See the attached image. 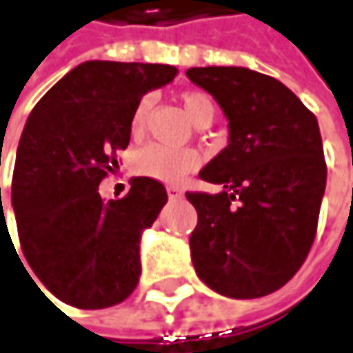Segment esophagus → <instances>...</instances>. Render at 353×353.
<instances>
[{
    "mask_svg": "<svg viewBox=\"0 0 353 353\" xmlns=\"http://www.w3.org/2000/svg\"><path fill=\"white\" fill-rule=\"evenodd\" d=\"M168 197H170V199H181V197H183V191L179 188L170 185V188H168Z\"/></svg>",
    "mask_w": 353,
    "mask_h": 353,
    "instance_id": "esophagus-1",
    "label": "esophagus"
}]
</instances>
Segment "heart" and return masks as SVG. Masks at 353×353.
<instances>
[{
    "label": "heart",
    "mask_w": 353,
    "mask_h": 353,
    "mask_svg": "<svg viewBox=\"0 0 353 353\" xmlns=\"http://www.w3.org/2000/svg\"><path fill=\"white\" fill-rule=\"evenodd\" d=\"M181 103L195 127L213 123L216 107H214L213 97L209 93L189 90V92L181 93ZM150 111H152V97L140 99V103L134 107L132 117H130V137L132 139H140L144 134ZM199 164V156L193 150H170V148L158 146V144H150L137 152L132 170L139 176L152 177V179L164 181V183H179L183 177L195 172Z\"/></svg>",
    "instance_id": "b5f03b06"
}]
</instances>
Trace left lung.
I'll return each mask as SVG.
<instances>
[{"mask_svg":"<svg viewBox=\"0 0 353 353\" xmlns=\"http://www.w3.org/2000/svg\"><path fill=\"white\" fill-rule=\"evenodd\" d=\"M223 107L230 142L199 172L221 193L188 191L197 211L191 260L232 299L270 295L297 274L316 236L326 162L319 123L281 81L248 68H189Z\"/></svg>","mask_w":353,"mask_h":353,"instance_id":"1","label":"left lung"}]
</instances>
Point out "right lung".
I'll return each instance as SVG.
<instances>
[{
	"mask_svg": "<svg viewBox=\"0 0 353 353\" xmlns=\"http://www.w3.org/2000/svg\"><path fill=\"white\" fill-rule=\"evenodd\" d=\"M176 76L168 64L83 62L27 119L11 181L19 242L34 275L66 305L107 309L139 283L140 234L165 205V188L132 177L125 197L105 203L99 183L119 168L142 95Z\"/></svg>",
	"mask_w": 353,
	"mask_h": 353,
	"instance_id": "1",
	"label": "right lung"
}]
</instances>
